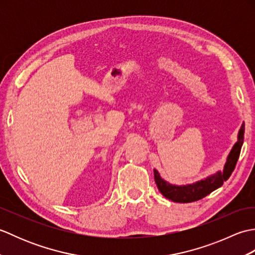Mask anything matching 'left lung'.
Here are the masks:
<instances>
[{
    "instance_id": "8db88e82",
    "label": "left lung",
    "mask_w": 255,
    "mask_h": 255,
    "mask_svg": "<svg viewBox=\"0 0 255 255\" xmlns=\"http://www.w3.org/2000/svg\"><path fill=\"white\" fill-rule=\"evenodd\" d=\"M243 139H245V124H242L239 136H238V142L231 150L228 160H227L226 165L224 167V171L216 173L215 175L206 178V180L192 184V185H172V184L162 180L158 171L154 170V181L159 191L164 197L173 200L175 203H192L206 197L211 192H214L215 189H217L223 185L224 182L228 180L232 174V172H234L237 165L238 159H239L241 147L243 144Z\"/></svg>"
}]
</instances>
